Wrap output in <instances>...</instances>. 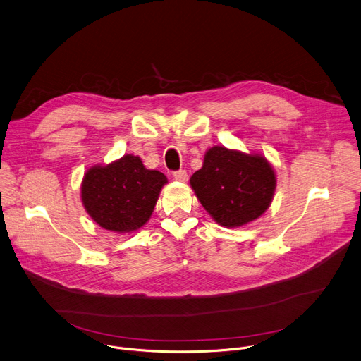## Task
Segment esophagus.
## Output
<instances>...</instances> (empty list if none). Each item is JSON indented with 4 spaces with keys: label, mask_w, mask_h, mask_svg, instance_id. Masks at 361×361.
<instances>
[{
    "label": "esophagus",
    "mask_w": 361,
    "mask_h": 361,
    "mask_svg": "<svg viewBox=\"0 0 361 361\" xmlns=\"http://www.w3.org/2000/svg\"><path fill=\"white\" fill-rule=\"evenodd\" d=\"M173 177H174V180L181 181V183H185V181L188 180V174H187V171H184V170H178V171H176V173L173 174Z\"/></svg>",
    "instance_id": "esophagus-1"
}]
</instances>
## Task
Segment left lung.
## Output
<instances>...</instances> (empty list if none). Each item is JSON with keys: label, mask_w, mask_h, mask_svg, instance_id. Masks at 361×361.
<instances>
[{"label": "left lung", "mask_w": 361, "mask_h": 361, "mask_svg": "<svg viewBox=\"0 0 361 361\" xmlns=\"http://www.w3.org/2000/svg\"><path fill=\"white\" fill-rule=\"evenodd\" d=\"M190 185L216 223L240 227L268 210L276 174L262 154L216 145L207 149L203 167L191 176Z\"/></svg>", "instance_id": "8db88e82"}]
</instances>
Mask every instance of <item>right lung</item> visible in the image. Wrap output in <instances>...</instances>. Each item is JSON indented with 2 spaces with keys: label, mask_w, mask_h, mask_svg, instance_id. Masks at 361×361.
I'll list each match as a JSON object with an SVG mask.
<instances>
[{
  "label": "right lung",
  "mask_w": 361,
  "mask_h": 361,
  "mask_svg": "<svg viewBox=\"0 0 361 361\" xmlns=\"http://www.w3.org/2000/svg\"><path fill=\"white\" fill-rule=\"evenodd\" d=\"M167 183L162 173L145 169L138 155L126 154L106 166L90 167L80 199L96 224L115 233H133L149 220Z\"/></svg>",
  "instance_id": "add662e5"
}]
</instances>
